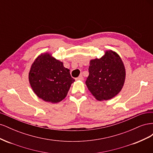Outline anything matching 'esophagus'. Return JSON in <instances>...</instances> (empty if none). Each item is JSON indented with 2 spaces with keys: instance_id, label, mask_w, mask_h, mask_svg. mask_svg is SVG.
Here are the masks:
<instances>
[{
  "instance_id": "obj_1",
  "label": "esophagus",
  "mask_w": 153,
  "mask_h": 153,
  "mask_svg": "<svg viewBox=\"0 0 153 153\" xmlns=\"http://www.w3.org/2000/svg\"><path fill=\"white\" fill-rule=\"evenodd\" d=\"M83 79H84V78H83V76L82 75L79 76L78 78H76V80H83Z\"/></svg>"
}]
</instances>
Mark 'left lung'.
<instances>
[{"label": "left lung", "mask_w": 153, "mask_h": 153, "mask_svg": "<svg viewBox=\"0 0 153 153\" xmlns=\"http://www.w3.org/2000/svg\"><path fill=\"white\" fill-rule=\"evenodd\" d=\"M89 76L85 84L95 98L108 100L121 91L126 71L119 55L112 50L106 51L100 59L90 61Z\"/></svg>", "instance_id": "left-lung-1"}]
</instances>
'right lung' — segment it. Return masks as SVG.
<instances>
[{
  "instance_id": "obj_1",
  "label": "right lung",
  "mask_w": 153,
  "mask_h": 153,
  "mask_svg": "<svg viewBox=\"0 0 153 153\" xmlns=\"http://www.w3.org/2000/svg\"><path fill=\"white\" fill-rule=\"evenodd\" d=\"M30 86L43 100L56 103L66 98L75 79L63 63L46 53L38 57L29 74Z\"/></svg>"
}]
</instances>
